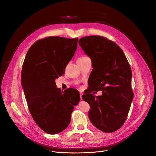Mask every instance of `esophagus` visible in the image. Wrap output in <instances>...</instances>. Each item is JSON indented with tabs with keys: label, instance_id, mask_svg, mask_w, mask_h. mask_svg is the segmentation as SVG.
I'll return each instance as SVG.
<instances>
[{
	"label": "esophagus",
	"instance_id": "obj_1",
	"mask_svg": "<svg viewBox=\"0 0 156 156\" xmlns=\"http://www.w3.org/2000/svg\"><path fill=\"white\" fill-rule=\"evenodd\" d=\"M82 94L80 93V98L81 100H82Z\"/></svg>",
	"mask_w": 156,
	"mask_h": 156
}]
</instances>
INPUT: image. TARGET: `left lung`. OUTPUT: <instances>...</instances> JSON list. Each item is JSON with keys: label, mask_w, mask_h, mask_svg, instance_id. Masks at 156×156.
Returning <instances> with one entry per match:
<instances>
[{"label": "left lung", "mask_w": 156, "mask_h": 156, "mask_svg": "<svg viewBox=\"0 0 156 156\" xmlns=\"http://www.w3.org/2000/svg\"><path fill=\"white\" fill-rule=\"evenodd\" d=\"M79 44L92 61L91 88L102 91L96 98L92 90L82 95L90 105L89 119L98 129L112 133L124 123L133 99L130 67L120 47L105 37H83Z\"/></svg>", "instance_id": "left-lung-1"}]
</instances>
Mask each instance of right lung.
I'll list each match as a JSON object with an SVG mask.
<instances>
[{
  "instance_id": "1",
  "label": "right lung",
  "mask_w": 156,
  "mask_h": 156,
  "mask_svg": "<svg viewBox=\"0 0 156 156\" xmlns=\"http://www.w3.org/2000/svg\"><path fill=\"white\" fill-rule=\"evenodd\" d=\"M78 39L49 37L35 42L23 62L21 84L34 121L47 134H56L69 124L74 106L80 101L74 89L61 91L55 79L74 55Z\"/></svg>"
}]
</instances>
